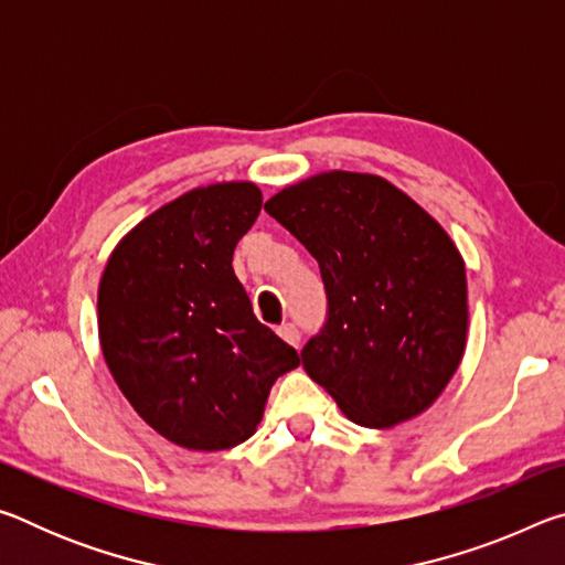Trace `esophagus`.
I'll use <instances>...</instances> for the list:
<instances>
[{"mask_svg": "<svg viewBox=\"0 0 565 565\" xmlns=\"http://www.w3.org/2000/svg\"><path fill=\"white\" fill-rule=\"evenodd\" d=\"M279 337H281L286 343H291L294 349H299L301 333H299V329L294 327V323H284V327H279Z\"/></svg>", "mask_w": 565, "mask_h": 565, "instance_id": "esophagus-1", "label": "esophagus"}]
</instances>
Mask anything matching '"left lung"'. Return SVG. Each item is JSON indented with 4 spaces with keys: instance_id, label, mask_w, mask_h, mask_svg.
<instances>
[{
    "instance_id": "left-lung-1",
    "label": "left lung",
    "mask_w": 565,
    "mask_h": 565,
    "mask_svg": "<svg viewBox=\"0 0 565 565\" xmlns=\"http://www.w3.org/2000/svg\"><path fill=\"white\" fill-rule=\"evenodd\" d=\"M319 262L329 319L306 374L366 428L434 404L466 351V264L454 238L384 177L321 171L264 204Z\"/></svg>"
}]
</instances>
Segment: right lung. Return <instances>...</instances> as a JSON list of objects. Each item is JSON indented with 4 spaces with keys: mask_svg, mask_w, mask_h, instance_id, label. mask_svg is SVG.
<instances>
[{
    "mask_svg": "<svg viewBox=\"0 0 565 565\" xmlns=\"http://www.w3.org/2000/svg\"><path fill=\"white\" fill-rule=\"evenodd\" d=\"M259 212L254 181L191 189L141 218L104 266V361L134 411L189 451L254 436L274 381L301 363L254 317L232 266Z\"/></svg>",
    "mask_w": 565,
    "mask_h": 565,
    "instance_id": "right-lung-1",
    "label": "right lung"
}]
</instances>
